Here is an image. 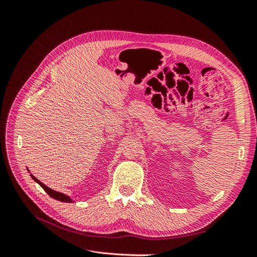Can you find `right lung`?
Masks as SVG:
<instances>
[{
    "label": "right lung",
    "mask_w": 257,
    "mask_h": 257,
    "mask_svg": "<svg viewBox=\"0 0 257 257\" xmlns=\"http://www.w3.org/2000/svg\"><path fill=\"white\" fill-rule=\"evenodd\" d=\"M28 172L30 173L29 169H28ZM31 177H32V179H33V180H34L36 183H38V184H40V185L42 186V188L45 190V192L47 193L50 197H52V198H54V199H57V200H59V201H63V203H73V201H74L71 197H69L68 195H66V194L51 190L50 188H48L47 185H45L43 182H41L40 180H38V179H36L32 174H31Z\"/></svg>",
    "instance_id": "right-lung-1"
}]
</instances>
